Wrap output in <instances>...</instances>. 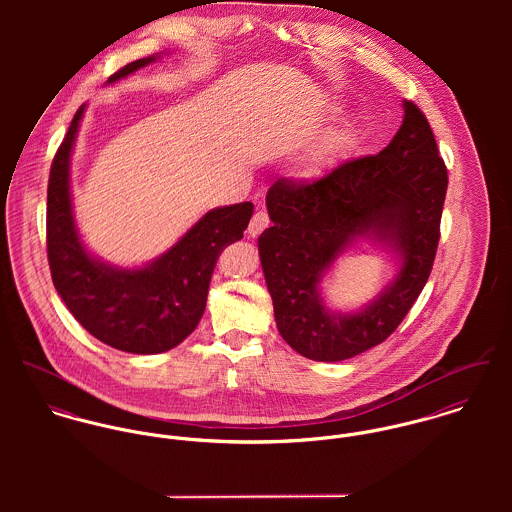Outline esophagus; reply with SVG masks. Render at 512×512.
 Returning <instances> with one entry per match:
<instances>
[{
    "instance_id": "34e87169",
    "label": "esophagus",
    "mask_w": 512,
    "mask_h": 512,
    "mask_svg": "<svg viewBox=\"0 0 512 512\" xmlns=\"http://www.w3.org/2000/svg\"><path fill=\"white\" fill-rule=\"evenodd\" d=\"M270 226V217H268V213L266 211H258V213H254V217L250 220V224H248V236H258L262 230H266Z\"/></svg>"
}]
</instances>
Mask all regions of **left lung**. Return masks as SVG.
Returning a JSON list of instances; mask_svg holds the SVG:
<instances>
[{
  "instance_id": "obj_1",
  "label": "left lung",
  "mask_w": 512,
  "mask_h": 512,
  "mask_svg": "<svg viewBox=\"0 0 512 512\" xmlns=\"http://www.w3.org/2000/svg\"><path fill=\"white\" fill-rule=\"evenodd\" d=\"M447 169L424 112L404 120L376 155L349 159L313 181L278 179L266 197L274 222L258 238L260 262L284 341L311 361L337 363L386 341L424 290L439 242ZM357 237L396 251L395 280L357 314L331 312L322 274Z\"/></svg>"
}]
</instances>
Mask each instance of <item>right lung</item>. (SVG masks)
Segmentation results:
<instances>
[{
	"label": "right lung",
	"mask_w": 512,
	"mask_h": 512,
	"mask_svg": "<svg viewBox=\"0 0 512 512\" xmlns=\"http://www.w3.org/2000/svg\"><path fill=\"white\" fill-rule=\"evenodd\" d=\"M159 59L134 61L116 82ZM84 106L57 149L47 189V256L51 278L74 319L98 341L134 355L165 353L199 325L220 252L244 236L254 205L219 207L197 220L165 254L144 268H118L90 256L73 217L71 153Z\"/></svg>",
	"instance_id": "1"
}]
</instances>
